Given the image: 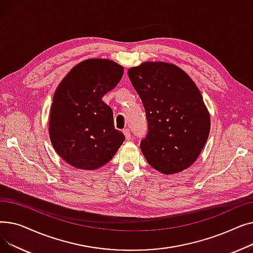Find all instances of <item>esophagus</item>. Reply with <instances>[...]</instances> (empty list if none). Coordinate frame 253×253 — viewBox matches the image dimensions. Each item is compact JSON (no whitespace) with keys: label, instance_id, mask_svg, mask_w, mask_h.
<instances>
[{"label":"esophagus","instance_id":"obj_1","mask_svg":"<svg viewBox=\"0 0 253 253\" xmlns=\"http://www.w3.org/2000/svg\"><path fill=\"white\" fill-rule=\"evenodd\" d=\"M123 133H124L125 138H126L127 140H130V139H131V132H130V129L125 128V129L123 130Z\"/></svg>","mask_w":253,"mask_h":253}]
</instances>
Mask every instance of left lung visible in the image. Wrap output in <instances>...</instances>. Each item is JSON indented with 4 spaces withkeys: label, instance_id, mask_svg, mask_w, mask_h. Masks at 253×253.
I'll use <instances>...</instances> for the list:
<instances>
[{
    "label": "left lung",
    "instance_id": "left-lung-1",
    "mask_svg": "<svg viewBox=\"0 0 253 253\" xmlns=\"http://www.w3.org/2000/svg\"><path fill=\"white\" fill-rule=\"evenodd\" d=\"M144 106L148 134L140 149L148 163L164 174L190 167L210 132V116L190 76L178 66L147 61L128 70Z\"/></svg>",
    "mask_w": 253,
    "mask_h": 253
}]
</instances>
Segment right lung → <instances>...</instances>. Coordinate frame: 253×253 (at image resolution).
Listing matches in <instances>:
<instances>
[{
    "label": "right lung",
    "instance_id": "add662e5",
    "mask_svg": "<svg viewBox=\"0 0 253 253\" xmlns=\"http://www.w3.org/2000/svg\"><path fill=\"white\" fill-rule=\"evenodd\" d=\"M122 65L110 59L80 62L58 85L50 110L53 148L75 168L94 170L108 163L125 136L115 129L113 111L102 97L121 81Z\"/></svg>",
    "mask_w": 253,
    "mask_h": 253
}]
</instances>
